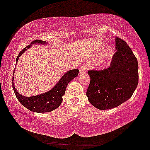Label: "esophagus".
I'll use <instances>...</instances> for the list:
<instances>
[{"label":"esophagus","mask_w":150,"mask_h":150,"mask_svg":"<svg viewBox=\"0 0 150 150\" xmlns=\"http://www.w3.org/2000/svg\"><path fill=\"white\" fill-rule=\"evenodd\" d=\"M87 68L85 65H82V66L80 68V73H85V72H87Z\"/></svg>","instance_id":"1"}]
</instances>
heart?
I'll return each instance as SVG.
<instances>
[{
    "instance_id": "heart-1",
    "label": "heart",
    "mask_w": 150,
    "mask_h": 150,
    "mask_svg": "<svg viewBox=\"0 0 150 150\" xmlns=\"http://www.w3.org/2000/svg\"><path fill=\"white\" fill-rule=\"evenodd\" d=\"M113 56V49L111 46H107L101 51L100 56L98 58L97 64L99 66L106 65L108 63L110 58Z\"/></svg>"
}]
</instances>
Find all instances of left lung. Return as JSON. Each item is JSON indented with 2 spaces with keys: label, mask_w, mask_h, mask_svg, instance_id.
Segmentation results:
<instances>
[{
  "label": "left lung",
  "mask_w": 150,
  "mask_h": 150,
  "mask_svg": "<svg viewBox=\"0 0 150 150\" xmlns=\"http://www.w3.org/2000/svg\"><path fill=\"white\" fill-rule=\"evenodd\" d=\"M116 51L110 66L89 70L90 83L87 90L89 103L98 109H110L132 97L138 84V63L127 43L116 38Z\"/></svg>",
  "instance_id": "obj_1"
}]
</instances>
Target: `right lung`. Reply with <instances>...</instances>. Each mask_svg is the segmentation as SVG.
<instances>
[{"label": "right lung", "instance_id": "obj_1", "mask_svg": "<svg viewBox=\"0 0 150 150\" xmlns=\"http://www.w3.org/2000/svg\"><path fill=\"white\" fill-rule=\"evenodd\" d=\"M32 44H46L47 42H42V41L37 39V40L33 41ZM32 44L26 46L25 49H23L20 51V53H19L18 57H17L16 62H18V60L22 53L25 52L26 50L31 47ZM78 73L79 70L77 69L69 70L63 75V76L60 79L58 83L51 90L44 93V94L34 96V97H25V96H22L20 94H19L15 89L14 84H13V90H14L15 96H16L18 101H20V103H21L22 105L28 108L29 110L37 113L50 112V111H52L56 108H57L61 105L62 101H63L62 97L65 94V89H66L68 83L72 80H73L75 77H77Z\"/></svg>", "mask_w": 150, "mask_h": 150}]
</instances>
